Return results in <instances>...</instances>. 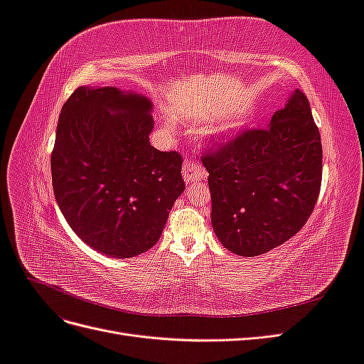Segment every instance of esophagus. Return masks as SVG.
Returning a JSON list of instances; mask_svg holds the SVG:
<instances>
[{
  "label": "esophagus",
  "instance_id": "esophagus-1",
  "mask_svg": "<svg viewBox=\"0 0 364 364\" xmlns=\"http://www.w3.org/2000/svg\"><path fill=\"white\" fill-rule=\"evenodd\" d=\"M182 176H183V181L186 183H191V182L202 181L206 176V171L200 167H197L194 161L186 159L185 164H183V167H182Z\"/></svg>",
  "mask_w": 364,
  "mask_h": 364
}]
</instances>
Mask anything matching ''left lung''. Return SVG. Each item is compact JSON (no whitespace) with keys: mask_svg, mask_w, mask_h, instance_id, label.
Instances as JSON below:
<instances>
[{"mask_svg":"<svg viewBox=\"0 0 364 364\" xmlns=\"http://www.w3.org/2000/svg\"><path fill=\"white\" fill-rule=\"evenodd\" d=\"M211 223L228 250L257 257L281 246L311 215L322 182V142L296 90L266 129H247L202 158Z\"/></svg>","mask_w":364,"mask_h":364,"instance_id":"8db88e82","label":"left lung"}]
</instances>
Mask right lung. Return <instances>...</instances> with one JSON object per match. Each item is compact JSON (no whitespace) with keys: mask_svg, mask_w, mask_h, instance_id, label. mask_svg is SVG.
I'll list each match as a JSON object with an SVG mask.
<instances>
[{"mask_svg":"<svg viewBox=\"0 0 364 364\" xmlns=\"http://www.w3.org/2000/svg\"><path fill=\"white\" fill-rule=\"evenodd\" d=\"M151 102L115 86H80L63 105L51 155L53 190L85 243L132 258L158 243L183 193L182 158L150 144Z\"/></svg>","mask_w":364,"mask_h":364,"instance_id":"obj_1","label":"right lung"}]
</instances>
